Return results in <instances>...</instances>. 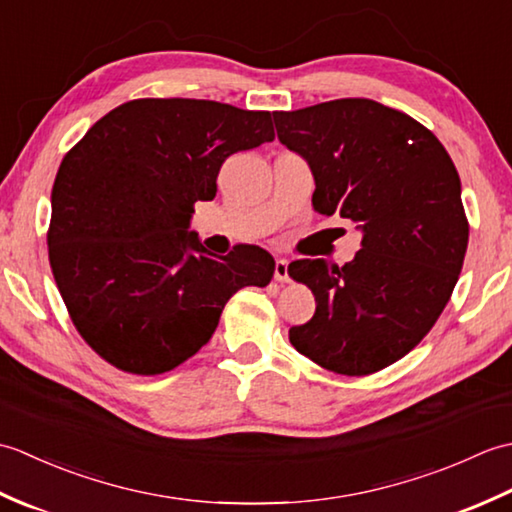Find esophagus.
Listing matches in <instances>:
<instances>
[{"instance_id": "obj_1", "label": "esophagus", "mask_w": 512, "mask_h": 512, "mask_svg": "<svg viewBox=\"0 0 512 512\" xmlns=\"http://www.w3.org/2000/svg\"><path fill=\"white\" fill-rule=\"evenodd\" d=\"M275 279L277 281H290L288 259H277V262H275Z\"/></svg>"}]
</instances>
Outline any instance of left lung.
I'll return each mask as SVG.
<instances>
[{
    "instance_id": "left-lung-1",
    "label": "left lung",
    "mask_w": 512,
    "mask_h": 512,
    "mask_svg": "<svg viewBox=\"0 0 512 512\" xmlns=\"http://www.w3.org/2000/svg\"><path fill=\"white\" fill-rule=\"evenodd\" d=\"M279 143L314 176L312 206L361 231L345 266H288L317 301L290 328L310 361L345 376L374 374L409 354L438 321L469 244L462 184L447 149L411 116L369 99L275 112Z\"/></svg>"
}]
</instances>
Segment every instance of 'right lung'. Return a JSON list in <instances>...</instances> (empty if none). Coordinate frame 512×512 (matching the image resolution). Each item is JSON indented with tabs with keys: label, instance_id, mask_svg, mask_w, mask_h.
Segmentation results:
<instances>
[{
	"label": "right lung",
	"instance_id": "obj_1",
	"mask_svg": "<svg viewBox=\"0 0 512 512\" xmlns=\"http://www.w3.org/2000/svg\"><path fill=\"white\" fill-rule=\"evenodd\" d=\"M275 138L270 112L200 99H138L96 121L52 187L48 255L72 323L129 374L156 376L209 343L239 288L270 284L275 259L239 244L209 253L195 202L222 162Z\"/></svg>",
	"mask_w": 512,
	"mask_h": 512
}]
</instances>
